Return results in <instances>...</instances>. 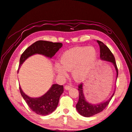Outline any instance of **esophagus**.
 <instances>
[{
    "label": "esophagus",
    "mask_w": 132,
    "mask_h": 132,
    "mask_svg": "<svg viewBox=\"0 0 132 132\" xmlns=\"http://www.w3.org/2000/svg\"><path fill=\"white\" fill-rule=\"evenodd\" d=\"M64 88H65L66 90H69L72 88V87L71 86H65L64 87Z\"/></svg>",
    "instance_id": "esophagus-1"
}]
</instances>
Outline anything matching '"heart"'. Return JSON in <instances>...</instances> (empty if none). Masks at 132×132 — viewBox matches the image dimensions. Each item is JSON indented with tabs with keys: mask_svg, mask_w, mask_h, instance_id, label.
I'll list each match as a JSON object with an SVG mask.
<instances>
[{
	"mask_svg": "<svg viewBox=\"0 0 132 132\" xmlns=\"http://www.w3.org/2000/svg\"><path fill=\"white\" fill-rule=\"evenodd\" d=\"M96 59L97 52L94 47H75L62 54L60 59L61 67H58L57 72L65 76L66 70L73 69L72 75L73 79L77 82H81L87 78Z\"/></svg>",
	"mask_w": 132,
	"mask_h": 132,
	"instance_id": "b5f03b06",
	"label": "heart"
}]
</instances>
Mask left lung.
Wrapping results in <instances>:
<instances>
[{
    "instance_id": "8db88e82",
    "label": "left lung",
    "mask_w": 132,
    "mask_h": 132,
    "mask_svg": "<svg viewBox=\"0 0 132 132\" xmlns=\"http://www.w3.org/2000/svg\"><path fill=\"white\" fill-rule=\"evenodd\" d=\"M97 43H98L100 48V58L102 60L106 61L112 63L116 71V79L118 77V69L117 67L116 60L114 58L113 53H111L110 49L106 45L104 44L102 42L97 40ZM79 91V101L76 105V110L78 112L81 116L85 117H89L93 116L99 113L105 109L107 106L109 105V102L111 101V98L113 96L114 93L113 94L109 99L104 102H101L98 104H92L89 103L86 101L83 93V84L81 83L78 86Z\"/></svg>"
}]
</instances>
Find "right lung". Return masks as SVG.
Returning <instances> with one entry per match:
<instances>
[{"label":"right lung","mask_w":132,"mask_h":132,"mask_svg":"<svg viewBox=\"0 0 132 132\" xmlns=\"http://www.w3.org/2000/svg\"><path fill=\"white\" fill-rule=\"evenodd\" d=\"M62 46L63 44L60 43H52L42 40L36 41L29 46L22 54L19 60V69L29 57L39 54L51 59ZM19 90L22 96L32 111L38 115L47 116L51 114L56 109L64 88L63 86L54 84L44 95L38 98H31L27 95L22 91L20 86Z\"/></svg>","instance_id":"add662e5"}]
</instances>
